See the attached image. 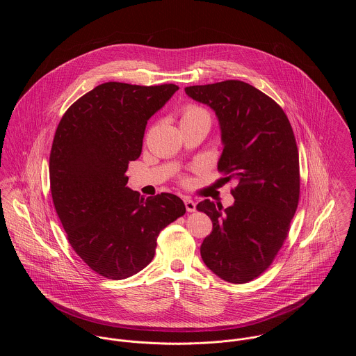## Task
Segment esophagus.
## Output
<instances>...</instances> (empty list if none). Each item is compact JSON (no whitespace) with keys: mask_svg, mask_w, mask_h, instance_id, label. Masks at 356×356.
<instances>
[{"mask_svg":"<svg viewBox=\"0 0 356 356\" xmlns=\"http://www.w3.org/2000/svg\"><path fill=\"white\" fill-rule=\"evenodd\" d=\"M184 202H185V207H186V211H188V212H195V211H196V203H195L192 199L186 197Z\"/></svg>","mask_w":356,"mask_h":356,"instance_id":"esophagus-1","label":"esophagus"}]
</instances>
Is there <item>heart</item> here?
Segmentation results:
<instances>
[{"label":"heart","mask_w":356,"mask_h":356,"mask_svg":"<svg viewBox=\"0 0 356 356\" xmlns=\"http://www.w3.org/2000/svg\"><path fill=\"white\" fill-rule=\"evenodd\" d=\"M199 122H205L211 124V115L209 112L196 104H186L181 109V124L186 123H199Z\"/></svg>","instance_id":"1"}]
</instances>
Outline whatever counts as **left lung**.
I'll return each instance as SVG.
<instances>
[{
  "instance_id": "8db88e82",
  "label": "left lung",
  "mask_w": 356,
  "mask_h": 356,
  "mask_svg": "<svg viewBox=\"0 0 356 356\" xmlns=\"http://www.w3.org/2000/svg\"><path fill=\"white\" fill-rule=\"evenodd\" d=\"M216 113L223 152L218 170L237 181L234 204L204 200L212 220L200 254L219 278L245 284L264 273L288 237L300 196L299 151L282 108L243 81L185 88Z\"/></svg>"
}]
</instances>
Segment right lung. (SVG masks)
I'll use <instances>...</instances> for the list:
<instances>
[{
  "label": "right lung",
  "instance_id": "obj_1",
  "mask_svg": "<svg viewBox=\"0 0 356 356\" xmlns=\"http://www.w3.org/2000/svg\"><path fill=\"white\" fill-rule=\"evenodd\" d=\"M179 88L106 82L63 115L49 157L56 212L76 254L97 274L124 280L152 261L159 233L186 212L171 193L144 199L126 186L147 123Z\"/></svg>",
  "mask_w": 356,
  "mask_h": 356
}]
</instances>
